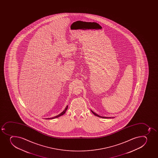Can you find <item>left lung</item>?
Returning a JSON list of instances; mask_svg holds the SVG:
<instances>
[{"label":"left lung","mask_w":158,"mask_h":158,"mask_svg":"<svg viewBox=\"0 0 158 158\" xmlns=\"http://www.w3.org/2000/svg\"><path fill=\"white\" fill-rule=\"evenodd\" d=\"M91 112H92L93 113V114H94V115H95L97 116H98V117H102V118H111V117H102V116H99V115H98V114H96V113H95L94 112H93V111H92V110H91ZM112 118H113V117H112Z\"/></svg>","instance_id":"1"}]
</instances>
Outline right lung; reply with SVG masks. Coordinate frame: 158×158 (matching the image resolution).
Here are the masks:
<instances>
[{
    "label": "right lung",
    "mask_w": 158,
    "mask_h": 158,
    "mask_svg": "<svg viewBox=\"0 0 158 158\" xmlns=\"http://www.w3.org/2000/svg\"><path fill=\"white\" fill-rule=\"evenodd\" d=\"M67 108H68V106H66L65 109H64V111H63L60 114H59V115H58L57 116H55V117H52V118H46V119H53V118H58V117H60V116H61L63 115V114H65V113L66 112V111L67 110Z\"/></svg>",
    "instance_id": "right-lung-1"
}]
</instances>
